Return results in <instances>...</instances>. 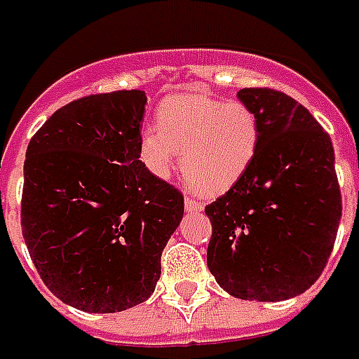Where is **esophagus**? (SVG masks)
<instances>
[{"label": "esophagus", "instance_id": "1", "mask_svg": "<svg viewBox=\"0 0 359 359\" xmlns=\"http://www.w3.org/2000/svg\"><path fill=\"white\" fill-rule=\"evenodd\" d=\"M184 203H186V210L189 214H198V212L203 210V203L196 200V198H191V196H186V201H184Z\"/></svg>", "mask_w": 359, "mask_h": 359}]
</instances>
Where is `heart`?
Wrapping results in <instances>:
<instances>
[{
    "label": "heart",
    "mask_w": 359,
    "mask_h": 359,
    "mask_svg": "<svg viewBox=\"0 0 359 359\" xmlns=\"http://www.w3.org/2000/svg\"><path fill=\"white\" fill-rule=\"evenodd\" d=\"M262 137L259 118L243 102L187 91L161 102L156 130H144L140 154L147 170L168 177L182 151V173L201 194H222L250 170Z\"/></svg>",
    "instance_id": "heart-1"
}]
</instances>
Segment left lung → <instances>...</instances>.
<instances>
[{
  "mask_svg": "<svg viewBox=\"0 0 359 359\" xmlns=\"http://www.w3.org/2000/svg\"><path fill=\"white\" fill-rule=\"evenodd\" d=\"M259 118L250 170L205 205L212 222L208 268L228 294L282 302L322 276L341 217L327 131L283 91H238Z\"/></svg>",
  "mask_w": 359,
  "mask_h": 359,
  "instance_id": "left-lung-1",
  "label": "left lung"
}]
</instances>
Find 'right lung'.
Returning a JSON list of instances; mask_svg holds the SVG:
<instances>
[{"label":"right lung","instance_id":"right-lung-1","mask_svg":"<svg viewBox=\"0 0 359 359\" xmlns=\"http://www.w3.org/2000/svg\"><path fill=\"white\" fill-rule=\"evenodd\" d=\"M145 93L86 95L35 131L21 231L39 278L77 310L114 313L154 294L184 196L140 159Z\"/></svg>","mask_w":359,"mask_h":359}]
</instances>
